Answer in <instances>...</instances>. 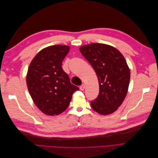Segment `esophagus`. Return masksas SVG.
Listing matches in <instances>:
<instances>
[{
	"label": "esophagus",
	"instance_id": "obj_1",
	"mask_svg": "<svg viewBox=\"0 0 158 158\" xmlns=\"http://www.w3.org/2000/svg\"><path fill=\"white\" fill-rule=\"evenodd\" d=\"M84 89H85V85H84V84L81 85L80 86V90H82V91H83Z\"/></svg>",
	"mask_w": 158,
	"mask_h": 158
}]
</instances>
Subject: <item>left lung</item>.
Returning <instances> with one entry per match:
<instances>
[{"label":"left lung","mask_w":158,"mask_h":158,"mask_svg":"<svg viewBox=\"0 0 158 158\" xmlns=\"http://www.w3.org/2000/svg\"><path fill=\"white\" fill-rule=\"evenodd\" d=\"M80 51L98 78L99 95L91 102V106L99 114L113 113L123 103L130 82V69L125 57L114 47L98 43L80 47Z\"/></svg>","instance_id":"1"}]
</instances>
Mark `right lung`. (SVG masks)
Segmentation results:
<instances>
[{"instance_id":"obj_1","label":"right lung","mask_w":158,"mask_h":158,"mask_svg":"<svg viewBox=\"0 0 158 158\" xmlns=\"http://www.w3.org/2000/svg\"><path fill=\"white\" fill-rule=\"evenodd\" d=\"M70 47L55 45L43 49L35 56L28 68L27 86L36 106L47 115L64 111L72 95L78 87L71 84L62 68V62Z\"/></svg>"}]
</instances>
